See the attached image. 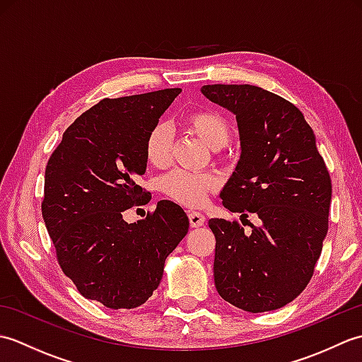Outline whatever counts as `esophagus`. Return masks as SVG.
<instances>
[{
  "instance_id": "esophagus-1",
  "label": "esophagus",
  "mask_w": 362,
  "mask_h": 362,
  "mask_svg": "<svg viewBox=\"0 0 362 362\" xmlns=\"http://www.w3.org/2000/svg\"><path fill=\"white\" fill-rule=\"evenodd\" d=\"M188 219H189V226L193 227V228L204 226V222H205L204 214L202 213H197V211H189L188 213Z\"/></svg>"
}]
</instances>
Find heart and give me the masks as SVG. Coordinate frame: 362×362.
I'll return each mask as SVG.
<instances>
[{"label": "heart", "mask_w": 362, "mask_h": 362, "mask_svg": "<svg viewBox=\"0 0 362 362\" xmlns=\"http://www.w3.org/2000/svg\"><path fill=\"white\" fill-rule=\"evenodd\" d=\"M185 124L201 138L209 148L218 151L228 144L232 127L221 113L214 110H194L185 117ZM173 136L168 126H153L144 140L146 160L153 168H165L171 161ZM218 188V179L211 174H197L188 171H173L160 182V189L171 201L185 205H202L211 191Z\"/></svg>", "instance_id": "1"}]
</instances>
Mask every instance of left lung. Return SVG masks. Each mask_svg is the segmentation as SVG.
I'll list each match as a JSON object with an SVG mask.
<instances>
[{"mask_svg": "<svg viewBox=\"0 0 362 362\" xmlns=\"http://www.w3.org/2000/svg\"><path fill=\"white\" fill-rule=\"evenodd\" d=\"M202 93L236 115L241 158L221 193L240 222L210 219L216 238L214 284L226 302L249 313L292 302L314 274L328 232L332 179L303 113L255 86H204Z\"/></svg>", "mask_w": 362, "mask_h": 362, "instance_id": "8db88e82", "label": "left lung"}]
</instances>
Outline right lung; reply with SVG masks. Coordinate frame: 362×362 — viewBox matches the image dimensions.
I'll use <instances>...</instances> for the list:
<instances>
[{
    "instance_id": "right-lung-1",
    "label": "right lung",
    "mask_w": 362,
    "mask_h": 362,
    "mask_svg": "<svg viewBox=\"0 0 362 362\" xmlns=\"http://www.w3.org/2000/svg\"><path fill=\"white\" fill-rule=\"evenodd\" d=\"M179 93L103 99L65 130L46 165L42 214L57 263L83 297L107 308L143 305L188 233L187 213L171 201L134 224L122 219L146 204L136 183L148 163L146 135Z\"/></svg>"
}]
</instances>
